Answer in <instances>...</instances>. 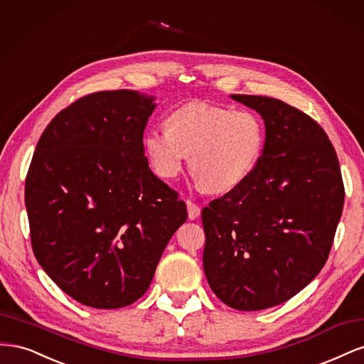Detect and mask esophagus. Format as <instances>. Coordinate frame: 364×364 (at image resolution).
<instances>
[{"label": "esophagus", "instance_id": "34e87169", "mask_svg": "<svg viewBox=\"0 0 364 364\" xmlns=\"http://www.w3.org/2000/svg\"><path fill=\"white\" fill-rule=\"evenodd\" d=\"M186 208H188V218H190V220L199 218V215H200V208L197 206L194 202L186 200Z\"/></svg>", "mask_w": 364, "mask_h": 364}]
</instances>
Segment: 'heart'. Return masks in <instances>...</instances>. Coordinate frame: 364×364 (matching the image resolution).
Returning a JSON list of instances; mask_svg holds the SVG:
<instances>
[{
    "mask_svg": "<svg viewBox=\"0 0 364 364\" xmlns=\"http://www.w3.org/2000/svg\"><path fill=\"white\" fill-rule=\"evenodd\" d=\"M147 159L162 179H173L190 155V170L209 193H229L243 185L261 161L266 129L252 111L203 102L186 103L167 117V129L144 135Z\"/></svg>",
    "mask_w": 364,
    "mask_h": 364,
    "instance_id": "b5f03b06",
    "label": "heart"
}]
</instances>
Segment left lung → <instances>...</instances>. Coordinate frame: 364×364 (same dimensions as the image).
I'll return each instance as SVG.
<instances>
[{
  "label": "left lung",
  "instance_id": "8db88e82",
  "mask_svg": "<svg viewBox=\"0 0 364 364\" xmlns=\"http://www.w3.org/2000/svg\"><path fill=\"white\" fill-rule=\"evenodd\" d=\"M257 111L266 146L250 178L203 208V270L220 301L258 311L322 270L345 202L336 150L313 118L277 98L232 94Z\"/></svg>",
  "mask_w": 364,
  "mask_h": 364
}]
</instances>
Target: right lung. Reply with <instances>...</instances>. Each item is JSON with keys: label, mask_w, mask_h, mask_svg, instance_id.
<instances>
[{"label": "right lung", "mask_w": 364, "mask_h": 364, "mask_svg": "<svg viewBox=\"0 0 364 364\" xmlns=\"http://www.w3.org/2000/svg\"><path fill=\"white\" fill-rule=\"evenodd\" d=\"M155 107V97L138 91L86 95L51 119L33 155L26 181L33 252L86 306L138 301L186 220L185 202L144 156Z\"/></svg>", "instance_id": "right-lung-1"}]
</instances>
